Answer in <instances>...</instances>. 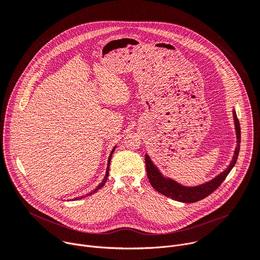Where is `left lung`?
<instances>
[{
	"mask_svg": "<svg viewBox=\"0 0 260 260\" xmlns=\"http://www.w3.org/2000/svg\"><path fill=\"white\" fill-rule=\"evenodd\" d=\"M234 118H235L238 145L235 150V155L233 157V160L226 170H224L221 174L216 176L213 180L205 184L199 185V186H194V187L182 186V185H180L176 181L165 178L160 174V172L157 170V168L152 164L150 157L146 154L145 162H146L147 176H148V179H149L150 184L152 185V187L159 193L168 198H171L172 200L182 202V203H196L207 198L212 192H214L220 186L221 183L225 180V178L228 177L232 169L235 167L239 156L240 143H241V127H240V121L238 119L237 113L235 111H234Z\"/></svg>",
	"mask_w": 260,
	"mask_h": 260,
	"instance_id": "1",
	"label": "left lung"
}]
</instances>
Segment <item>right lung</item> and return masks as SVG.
Returning a JSON list of instances; mask_svg holds the SVG:
<instances>
[{
    "instance_id": "obj_1",
    "label": "right lung",
    "mask_w": 260,
    "mask_h": 260,
    "mask_svg": "<svg viewBox=\"0 0 260 260\" xmlns=\"http://www.w3.org/2000/svg\"><path fill=\"white\" fill-rule=\"evenodd\" d=\"M114 150H115V147L113 148V150H112V152H111V154H110V157H109V160H108V168H107V172H106V175H105V178H104V180L98 185V187L94 189V190H92L90 193H88V194H86V197H88V196H90V194H92V193H94L95 191H98L99 189H101L104 185H105V183L107 182V179H108V176H109V166H110V160H111V157H112V153L114 152ZM82 198H84V197H81V198H76V199H74V200H79V199H82Z\"/></svg>"
}]
</instances>
